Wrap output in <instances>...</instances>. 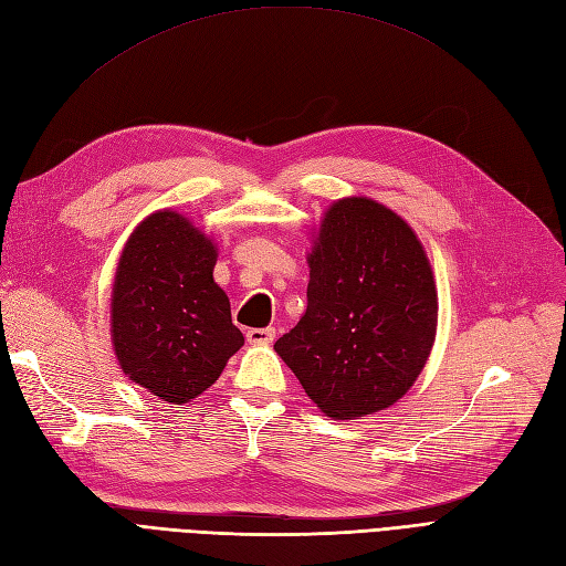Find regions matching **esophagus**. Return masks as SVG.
Instances as JSON below:
<instances>
[{"label":"esophagus","instance_id":"esophagus-1","mask_svg":"<svg viewBox=\"0 0 566 566\" xmlns=\"http://www.w3.org/2000/svg\"><path fill=\"white\" fill-rule=\"evenodd\" d=\"M250 345H269V342H273V337H276V331L273 328H250L245 333Z\"/></svg>","mask_w":566,"mask_h":566}]
</instances>
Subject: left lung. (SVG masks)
I'll use <instances>...</instances> for the list:
<instances>
[{
    "label": "left lung",
    "instance_id": "1",
    "mask_svg": "<svg viewBox=\"0 0 566 566\" xmlns=\"http://www.w3.org/2000/svg\"><path fill=\"white\" fill-rule=\"evenodd\" d=\"M306 264V312L273 349L333 420L397 403L437 337V283L420 238L382 202L349 196L323 212Z\"/></svg>",
    "mask_w": 566,
    "mask_h": 566
}]
</instances>
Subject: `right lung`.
I'll return each mask as SVG.
<instances>
[{"instance_id":"1","label":"right lung","mask_w":566,"mask_h":566,"mask_svg":"<svg viewBox=\"0 0 566 566\" xmlns=\"http://www.w3.org/2000/svg\"><path fill=\"white\" fill-rule=\"evenodd\" d=\"M214 264L212 238L175 210L148 214L119 254L113 352L132 382L167 403H188L212 387L245 342Z\"/></svg>"}]
</instances>
